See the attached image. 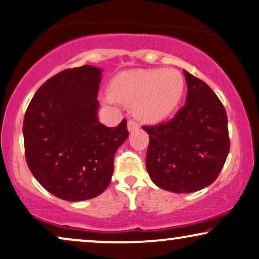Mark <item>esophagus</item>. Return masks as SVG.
Returning a JSON list of instances; mask_svg holds the SVG:
<instances>
[{
	"label": "esophagus",
	"instance_id": "34e87169",
	"mask_svg": "<svg viewBox=\"0 0 259 259\" xmlns=\"http://www.w3.org/2000/svg\"><path fill=\"white\" fill-rule=\"evenodd\" d=\"M127 130H128V132H134V131L139 130V125L134 120H128V122H127Z\"/></svg>",
	"mask_w": 259,
	"mask_h": 259
}]
</instances>
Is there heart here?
Segmentation results:
<instances>
[{
    "mask_svg": "<svg viewBox=\"0 0 259 259\" xmlns=\"http://www.w3.org/2000/svg\"><path fill=\"white\" fill-rule=\"evenodd\" d=\"M184 90V77L175 69L132 70L120 73L112 80L106 101L134 105V115L140 121L157 125L179 108Z\"/></svg>",
    "mask_w": 259,
    "mask_h": 259,
    "instance_id": "1",
    "label": "heart"
}]
</instances>
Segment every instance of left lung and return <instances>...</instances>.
I'll return each instance as SVG.
<instances>
[{
  "mask_svg": "<svg viewBox=\"0 0 259 259\" xmlns=\"http://www.w3.org/2000/svg\"><path fill=\"white\" fill-rule=\"evenodd\" d=\"M183 73L188 87L184 107L170 121L143 127L150 138V179L171 193H193L209 186L230 152L223 103L203 80L186 70Z\"/></svg>",
  "mask_w": 259,
  "mask_h": 259,
  "instance_id": "8db88e82",
  "label": "left lung"
}]
</instances>
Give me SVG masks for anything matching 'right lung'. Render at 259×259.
Masks as SVG:
<instances>
[{
	"mask_svg": "<svg viewBox=\"0 0 259 259\" xmlns=\"http://www.w3.org/2000/svg\"><path fill=\"white\" fill-rule=\"evenodd\" d=\"M102 69H68L46 80L23 119L29 170L46 190L65 201L99 196L112 180L114 154L128 138L126 120L116 127L99 121Z\"/></svg>",
	"mask_w": 259,
	"mask_h": 259,
	"instance_id": "obj_1",
	"label": "right lung"
}]
</instances>
